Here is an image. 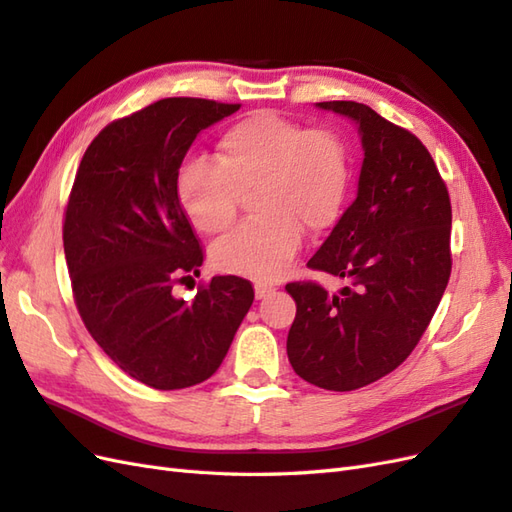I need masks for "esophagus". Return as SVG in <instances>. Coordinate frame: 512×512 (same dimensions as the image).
I'll return each mask as SVG.
<instances>
[{"instance_id":"1","label":"esophagus","mask_w":512,"mask_h":512,"mask_svg":"<svg viewBox=\"0 0 512 512\" xmlns=\"http://www.w3.org/2000/svg\"><path fill=\"white\" fill-rule=\"evenodd\" d=\"M272 292H274L272 285H264V283H257V285H255V298H257V300L266 298V296L272 294Z\"/></svg>"}]
</instances>
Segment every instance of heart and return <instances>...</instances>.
I'll use <instances>...</instances> for the list:
<instances>
[{
    "label": "heart",
    "instance_id": "b5f03b06",
    "mask_svg": "<svg viewBox=\"0 0 512 512\" xmlns=\"http://www.w3.org/2000/svg\"><path fill=\"white\" fill-rule=\"evenodd\" d=\"M257 183V218L212 248L214 266L259 281L283 277L303 246V227H331L348 188V155L331 129L309 127L259 110L218 138V164L194 157L181 166L177 196L205 235L229 229L240 192Z\"/></svg>",
    "mask_w": 512,
    "mask_h": 512
}]
</instances>
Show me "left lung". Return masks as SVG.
<instances>
[{
    "label": "left lung",
    "mask_w": 512,
    "mask_h": 512,
    "mask_svg": "<svg viewBox=\"0 0 512 512\" xmlns=\"http://www.w3.org/2000/svg\"><path fill=\"white\" fill-rule=\"evenodd\" d=\"M316 106L357 123L363 164L357 199L307 264L348 285H285L296 300L287 357L307 383L352 391L396 370L435 316L452 270V205L411 131L357 101Z\"/></svg>",
    "instance_id": "left-lung-1"
}]
</instances>
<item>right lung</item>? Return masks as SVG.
I'll return each mask as SVG.
<instances>
[{"label":"right lung","instance_id":"obj_1","mask_svg":"<svg viewBox=\"0 0 512 512\" xmlns=\"http://www.w3.org/2000/svg\"><path fill=\"white\" fill-rule=\"evenodd\" d=\"M238 103L170 97L112 121L90 142L64 212V257L77 311L101 350L153 389L207 381L253 305V285L214 277L192 300L173 287L199 274L203 248L177 196L199 131Z\"/></svg>","mask_w":512,"mask_h":512}]
</instances>
